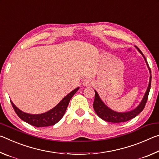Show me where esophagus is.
<instances>
[{"instance_id":"34e87169","label":"esophagus","mask_w":159,"mask_h":159,"mask_svg":"<svg viewBox=\"0 0 159 159\" xmlns=\"http://www.w3.org/2000/svg\"><path fill=\"white\" fill-rule=\"evenodd\" d=\"M93 84V81L90 79H85L83 83V85L84 86H90Z\"/></svg>"}]
</instances>
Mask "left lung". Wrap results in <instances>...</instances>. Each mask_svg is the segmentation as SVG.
<instances>
[{"mask_svg": "<svg viewBox=\"0 0 159 159\" xmlns=\"http://www.w3.org/2000/svg\"><path fill=\"white\" fill-rule=\"evenodd\" d=\"M136 48L138 49L139 52L142 54V55L143 56V57L144 58V60L147 63L148 69H149V72H150L149 83V85H148L146 93L144 94L142 100L135 109H134L133 110H132V111H130L121 113V112L115 111L114 110L109 108V107H107L103 102H102L100 98H99L98 92L95 90V100H94V103H93V108L95 109L96 114H98V116L99 118H101L102 119H103L104 120H105V121L111 122V123H121V122L128 121V120H130L132 118L135 117L136 116H138L139 113L144 109L145 104L147 103L148 95H149V90L151 88V82H152L151 69L149 67V65H148L146 58H145L144 55L141 52V50H139L138 47H136Z\"/></svg>", "mask_w": 159, "mask_h": 159, "instance_id": "8db88e82", "label": "left lung"}]
</instances>
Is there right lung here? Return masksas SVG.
Returning <instances> with one entry per match:
<instances>
[{
    "label": "right lung",
    "instance_id": "obj_1",
    "mask_svg": "<svg viewBox=\"0 0 159 159\" xmlns=\"http://www.w3.org/2000/svg\"><path fill=\"white\" fill-rule=\"evenodd\" d=\"M79 89V87H78L76 89L69 93L66 96L61 99L59 103L56 105L53 109H50L43 114H30L25 113L20 109H19L16 107L13 102L11 101V104L12 105L13 109L17 116L21 120L26 122L29 124H30L36 127H46V126H50L55 125L63 117L65 113L67 107L69 105L70 99L76 93L78 90Z\"/></svg>",
    "mask_w": 159,
    "mask_h": 159
}]
</instances>
